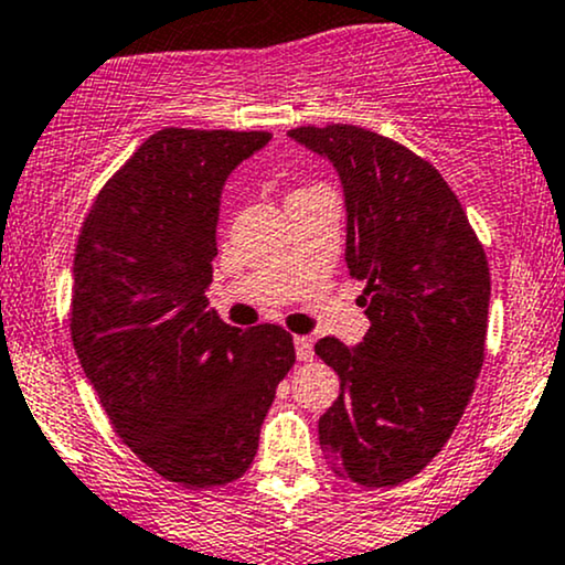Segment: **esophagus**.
<instances>
[{"mask_svg": "<svg viewBox=\"0 0 565 565\" xmlns=\"http://www.w3.org/2000/svg\"><path fill=\"white\" fill-rule=\"evenodd\" d=\"M295 353L300 362H308V359H313V340L306 338V334H300V338H295Z\"/></svg>", "mask_w": 565, "mask_h": 565, "instance_id": "34e87169", "label": "esophagus"}]
</instances>
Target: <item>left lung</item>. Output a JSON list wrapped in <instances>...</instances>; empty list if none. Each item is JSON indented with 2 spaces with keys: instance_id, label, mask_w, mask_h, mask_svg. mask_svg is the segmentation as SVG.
<instances>
[{
  "instance_id": "1",
  "label": "left lung",
  "mask_w": 565,
  "mask_h": 565,
  "mask_svg": "<svg viewBox=\"0 0 565 565\" xmlns=\"http://www.w3.org/2000/svg\"><path fill=\"white\" fill-rule=\"evenodd\" d=\"M289 136L338 171L345 265L367 284L362 343H316L340 375L319 445L334 475L399 486L445 448L475 392L491 302L486 252L443 173L407 147L340 122Z\"/></svg>"
}]
</instances>
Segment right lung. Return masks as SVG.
<instances>
[{"instance_id": "right-lung-1", "label": "right lung", "mask_w": 565, "mask_h": 565, "mask_svg": "<svg viewBox=\"0 0 565 565\" xmlns=\"http://www.w3.org/2000/svg\"><path fill=\"white\" fill-rule=\"evenodd\" d=\"M265 131L163 128L104 184L74 252L72 340L104 413L147 467L214 488L252 467L276 386L295 364L276 324L209 308L227 177Z\"/></svg>"}]
</instances>
